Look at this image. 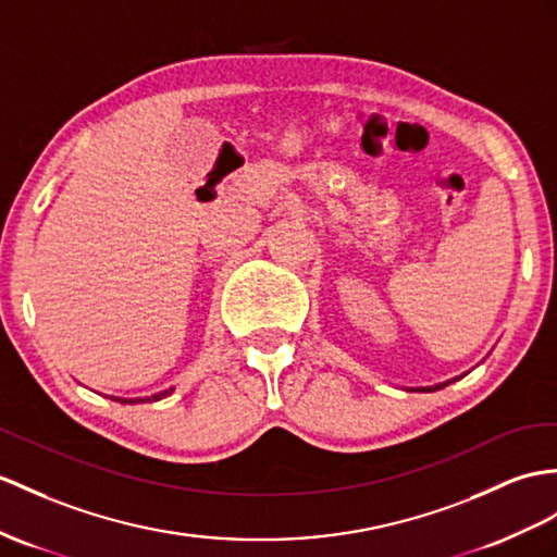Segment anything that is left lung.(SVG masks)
I'll use <instances>...</instances> for the list:
<instances>
[{"instance_id":"1","label":"left lung","mask_w":557,"mask_h":557,"mask_svg":"<svg viewBox=\"0 0 557 557\" xmlns=\"http://www.w3.org/2000/svg\"><path fill=\"white\" fill-rule=\"evenodd\" d=\"M446 385V383H444ZM444 385H437V387H423L420 392H432V389H440V387H444Z\"/></svg>"}]
</instances>
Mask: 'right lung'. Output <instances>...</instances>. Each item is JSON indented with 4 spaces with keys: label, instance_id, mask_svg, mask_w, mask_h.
<instances>
[{
    "label": "right lung",
    "instance_id": "right-lung-1",
    "mask_svg": "<svg viewBox=\"0 0 557 557\" xmlns=\"http://www.w3.org/2000/svg\"><path fill=\"white\" fill-rule=\"evenodd\" d=\"M172 389H165V392H158V395H153V397H144V399H122L125 404H141V401H158V399H162V397H168Z\"/></svg>",
    "mask_w": 557,
    "mask_h": 557
}]
</instances>
